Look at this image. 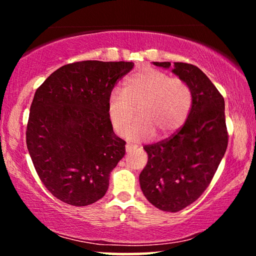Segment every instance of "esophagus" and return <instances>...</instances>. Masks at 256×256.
Here are the masks:
<instances>
[{"mask_svg":"<svg viewBox=\"0 0 256 256\" xmlns=\"http://www.w3.org/2000/svg\"><path fill=\"white\" fill-rule=\"evenodd\" d=\"M138 146H133V144H128L126 146H125V149H126V152H132V151H136Z\"/></svg>","mask_w":256,"mask_h":256,"instance_id":"obj_1","label":"esophagus"}]
</instances>
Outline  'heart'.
Listing matches in <instances>:
<instances>
[{
	"label": "heart",
	"mask_w": 256,
	"mask_h": 256,
	"mask_svg": "<svg viewBox=\"0 0 256 256\" xmlns=\"http://www.w3.org/2000/svg\"><path fill=\"white\" fill-rule=\"evenodd\" d=\"M140 104L139 118L128 129L134 106ZM192 94L186 82L167 73L146 68L134 72L124 82V90L114 89L107 100V115L116 133L125 132L130 141L140 142L167 136L177 131L188 118Z\"/></svg>",
	"instance_id": "1"
}]
</instances>
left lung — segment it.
I'll use <instances>...</instances> for the list:
<instances>
[{"instance_id": "obj_1", "label": "left lung", "mask_w": 256, "mask_h": 256, "mask_svg": "<svg viewBox=\"0 0 256 256\" xmlns=\"http://www.w3.org/2000/svg\"><path fill=\"white\" fill-rule=\"evenodd\" d=\"M152 63L170 68L192 94V106L180 131L144 148L148 162L138 176L142 192L151 204L177 212L201 196L226 152L224 100L209 78L192 64Z\"/></svg>"}]
</instances>
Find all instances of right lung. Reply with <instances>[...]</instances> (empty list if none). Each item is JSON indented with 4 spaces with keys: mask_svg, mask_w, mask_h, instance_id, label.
Returning <instances> with one entry per match:
<instances>
[{
    "mask_svg": "<svg viewBox=\"0 0 256 256\" xmlns=\"http://www.w3.org/2000/svg\"><path fill=\"white\" fill-rule=\"evenodd\" d=\"M133 66L102 60L66 64L34 94L27 148L40 180L62 202L84 206L106 194L126 144L114 133L107 100Z\"/></svg>",
    "mask_w": 256,
    "mask_h": 256,
    "instance_id": "add662e5",
    "label": "right lung"
}]
</instances>
